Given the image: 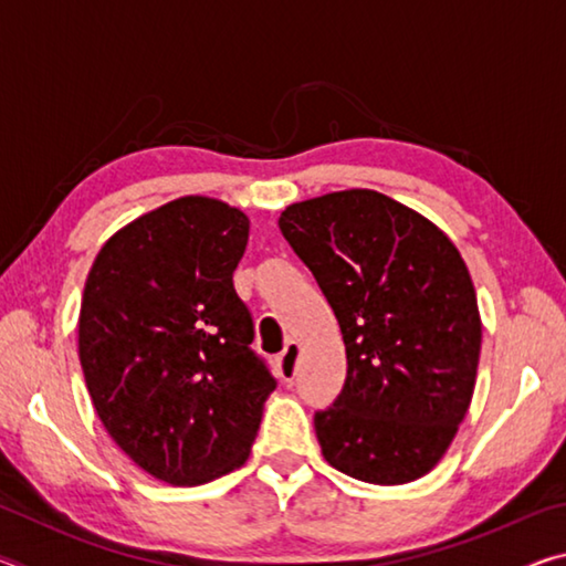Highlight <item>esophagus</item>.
<instances>
[{
    "label": "esophagus",
    "instance_id": "34e87169",
    "mask_svg": "<svg viewBox=\"0 0 566 566\" xmlns=\"http://www.w3.org/2000/svg\"><path fill=\"white\" fill-rule=\"evenodd\" d=\"M296 357H300V344L290 342L280 354V359H276V367H280L284 381H292L296 377Z\"/></svg>",
    "mask_w": 566,
    "mask_h": 566
}]
</instances>
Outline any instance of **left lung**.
Here are the masks:
<instances>
[{"mask_svg": "<svg viewBox=\"0 0 566 566\" xmlns=\"http://www.w3.org/2000/svg\"><path fill=\"white\" fill-rule=\"evenodd\" d=\"M280 229L322 286L347 347V379L314 415L327 462L359 482L432 472L474 395L482 319L442 229L375 189L290 205Z\"/></svg>", "mask_w": 566, "mask_h": 566, "instance_id": "8db88e82", "label": "left lung"}]
</instances>
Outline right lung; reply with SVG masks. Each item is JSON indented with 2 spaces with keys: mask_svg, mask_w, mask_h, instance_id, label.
Returning a JSON list of instances; mask_svg holds the SVG:
<instances>
[{
  "mask_svg": "<svg viewBox=\"0 0 566 566\" xmlns=\"http://www.w3.org/2000/svg\"><path fill=\"white\" fill-rule=\"evenodd\" d=\"M242 209L179 197L114 232L80 310V361L104 429L134 464L175 486L242 467L276 381L249 349L232 274Z\"/></svg>",
  "mask_w": 566,
  "mask_h": 566,
  "instance_id": "1",
  "label": "right lung"
}]
</instances>
